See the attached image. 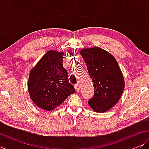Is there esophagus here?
Here are the masks:
<instances>
[{
	"label": "esophagus",
	"mask_w": 149,
	"mask_h": 149,
	"mask_svg": "<svg viewBox=\"0 0 149 149\" xmlns=\"http://www.w3.org/2000/svg\"><path fill=\"white\" fill-rule=\"evenodd\" d=\"M75 90H76V91L77 92H79V89H80V86H79V85H78V84H76V85H75Z\"/></svg>",
	"instance_id": "1"
}]
</instances>
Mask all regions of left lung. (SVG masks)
I'll return each mask as SVG.
<instances>
[{
    "instance_id": "obj_1",
    "label": "left lung",
    "mask_w": 149,
    "mask_h": 149,
    "mask_svg": "<svg viewBox=\"0 0 149 149\" xmlns=\"http://www.w3.org/2000/svg\"><path fill=\"white\" fill-rule=\"evenodd\" d=\"M80 54L93 82L95 94L88 103L97 112H104L120 100L124 89V79L116 60L99 47L84 49Z\"/></svg>"
}]
</instances>
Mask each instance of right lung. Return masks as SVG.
<instances>
[{
	"label": "right lung",
	"mask_w": 149,
	"mask_h": 149,
	"mask_svg": "<svg viewBox=\"0 0 149 149\" xmlns=\"http://www.w3.org/2000/svg\"><path fill=\"white\" fill-rule=\"evenodd\" d=\"M64 52L49 50L31 70L28 80L30 97L37 107L52 110L75 92L62 65Z\"/></svg>",
	"instance_id": "1"
}]
</instances>
